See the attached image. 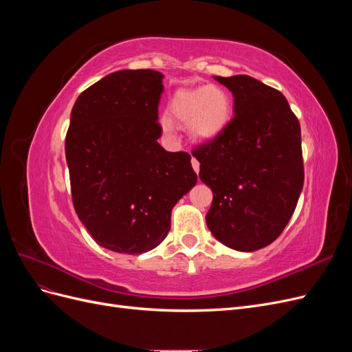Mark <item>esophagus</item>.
I'll return each instance as SVG.
<instances>
[{
	"instance_id": "obj_1",
	"label": "esophagus",
	"mask_w": 352,
	"mask_h": 352,
	"mask_svg": "<svg viewBox=\"0 0 352 352\" xmlns=\"http://www.w3.org/2000/svg\"><path fill=\"white\" fill-rule=\"evenodd\" d=\"M190 163H192V167L195 170V173H198L199 172V162H198V160L192 158V160H190Z\"/></svg>"
}]
</instances>
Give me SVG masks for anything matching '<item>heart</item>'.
I'll use <instances>...</instances> for the list:
<instances>
[{
  "label": "heart",
  "mask_w": 352,
  "mask_h": 352,
  "mask_svg": "<svg viewBox=\"0 0 352 352\" xmlns=\"http://www.w3.org/2000/svg\"><path fill=\"white\" fill-rule=\"evenodd\" d=\"M170 114L179 123H188L189 133L198 141H211L217 138L230 122L232 100L229 94L216 85L204 88L179 89L168 102ZM163 131L173 132L168 117L162 119Z\"/></svg>",
  "instance_id": "obj_1"
}]
</instances>
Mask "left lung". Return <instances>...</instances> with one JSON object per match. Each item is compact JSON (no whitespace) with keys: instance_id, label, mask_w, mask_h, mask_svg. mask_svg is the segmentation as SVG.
<instances>
[{"instance_id":"1","label":"left lung","mask_w":352,"mask_h":352,"mask_svg":"<svg viewBox=\"0 0 352 352\" xmlns=\"http://www.w3.org/2000/svg\"><path fill=\"white\" fill-rule=\"evenodd\" d=\"M217 82L233 95V119L197 146L199 179L212 190L207 226L226 247H267L291 220L304 185L301 127L283 95L247 74Z\"/></svg>"}]
</instances>
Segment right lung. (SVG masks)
Masks as SVG:
<instances>
[{"instance_id":"add662e5","label":"right lung","mask_w":352,"mask_h":352,"mask_svg":"<svg viewBox=\"0 0 352 352\" xmlns=\"http://www.w3.org/2000/svg\"><path fill=\"white\" fill-rule=\"evenodd\" d=\"M163 74L110 73L74 102L66 135L72 199L102 248L142 254L162 243L176 202L197 184L188 153H168L158 102Z\"/></svg>"}]
</instances>
